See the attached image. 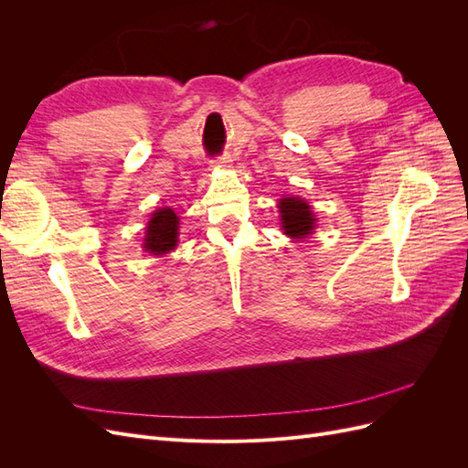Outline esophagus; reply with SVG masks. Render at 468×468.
<instances>
[{"instance_id":"1","label":"esophagus","mask_w":468,"mask_h":468,"mask_svg":"<svg viewBox=\"0 0 468 468\" xmlns=\"http://www.w3.org/2000/svg\"><path fill=\"white\" fill-rule=\"evenodd\" d=\"M232 160H230V155L229 154H222V155H217V158H212L210 160V164L215 165V167H226L229 165Z\"/></svg>"}]
</instances>
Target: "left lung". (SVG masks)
Here are the masks:
<instances>
[{
	"mask_svg": "<svg viewBox=\"0 0 468 468\" xmlns=\"http://www.w3.org/2000/svg\"><path fill=\"white\" fill-rule=\"evenodd\" d=\"M279 212L285 234L292 238H306L314 230L316 218L313 217V210H310L308 203L296 199V197H285V199H281Z\"/></svg>",
	"mask_w": 468,
	"mask_h": 468,
	"instance_id": "left-lung-1",
	"label": "left lung"
}]
</instances>
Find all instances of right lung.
<instances>
[{"instance_id":"add662e5","label":"right lung","mask_w":468,"mask_h":468,"mask_svg":"<svg viewBox=\"0 0 468 468\" xmlns=\"http://www.w3.org/2000/svg\"><path fill=\"white\" fill-rule=\"evenodd\" d=\"M177 224L179 218L172 208H160L158 212H154L146 226V251H150L152 256H164V253L172 251L177 246Z\"/></svg>"}]
</instances>
